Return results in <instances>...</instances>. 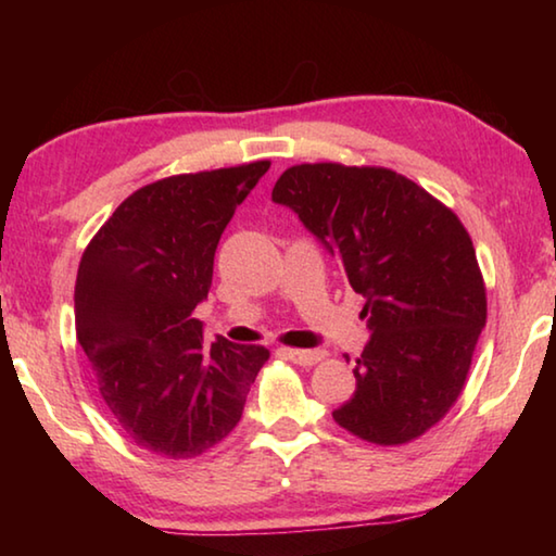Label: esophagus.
<instances>
[{"instance_id": "obj_1", "label": "esophagus", "mask_w": 556, "mask_h": 556, "mask_svg": "<svg viewBox=\"0 0 556 556\" xmlns=\"http://www.w3.org/2000/svg\"><path fill=\"white\" fill-rule=\"evenodd\" d=\"M281 355L296 365H314L324 357L321 351H299V348H281Z\"/></svg>"}]
</instances>
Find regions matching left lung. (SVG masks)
<instances>
[{
    "label": "left lung",
    "mask_w": 556,
    "mask_h": 556,
    "mask_svg": "<svg viewBox=\"0 0 556 556\" xmlns=\"http://www.w3.org/2000/svg\"><path fill=\"white\" fill-rule=\"evenodd\" d=\"M271 201L299 215L365 296L370 341L333 419L382 446L425 434L458 400L485 326L466 228L425 188L375 166H291Z\"/></svg>",
    "instance_id": "8db88e82"
}]
</instances>
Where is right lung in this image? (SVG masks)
<instances>
[{
    "label": "right lung",
    "instance_id": "1",
    "mask_svg": "<svg viewBox=\"0 0 556 556\" xmlns=\"http://www.w3.org/2000/svg\"><path fill=\"white\" fill-rule=\"evenodd\" d=\"M269 162L172 176L119 203L83 252L75 333L112 419L159 456L191 458L238 425L269 357L262 345L203 343L193 308L235 208Z\"/></svg>",
    "mask_w": 556,
    "mask_h": 556
}]
</instances>
